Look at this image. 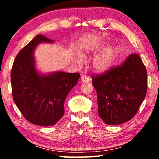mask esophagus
<instances>
[{"instance_id":"1","label":"esophagus","mask_w":159,"mask_h":159,"mask_svg":"<svg viewBox=\"0 0 159 159\" xmlns=\"http://www.w3.org/2000/svg\"><path fill=\"white\" fill-rule=\"evenodd\" d=\"M90 80V78L88 77V76H82L81 78H80V81L83 82V83H87V82H89Z\"/></svg>"}]
</instances>
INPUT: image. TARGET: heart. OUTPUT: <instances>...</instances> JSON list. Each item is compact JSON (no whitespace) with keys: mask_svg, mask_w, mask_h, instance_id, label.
<instances>
[{"mask_svg":"<svg viewBox=\"0 0 159 159\" xmlns=\"http://www.w3.org/2000/svg\"><path fill=\"white\" fill-rule=\"evenodd\" d=\"M104 45H100L102 48ZM121 55V50L117 45H109L102 51L94 59L93 62V69L98 72H104L111 69L115 65ZM79 62L81 61L80 59L78 60Z\"/></svg>","mask_w":159,"mask_h":159,"instance_id":"b5f03b06","label":"heart"}]
</instances>
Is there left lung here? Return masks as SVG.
<instances>
[{
    "label": "left lung",
    "instance_id": "8db88e82",
    "mask_svg": "<svg viewBox=\"0 0 159 159\" xmlns=\"http://www.w3.org/2000/svg\"><path fill=\"white\" fill-rule=\"evenodd\" d=\"M91 77L98 114L106 124H122L134 117L147 91V69L138 54L129 55L122 65Z\"/></svg>",
    "mask_w": 159,
    "mask_h": 159
}]
</instances>
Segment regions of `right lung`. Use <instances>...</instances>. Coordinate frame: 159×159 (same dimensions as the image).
<instances>
[{
	"label": "right lung",
	"instance_id": "add662e5",
	"mask_svg": "<svg viewBox=\"0 0 159 159\" xmlns=\"http://www.w3.org/2000/svg\"><path fill=\"white\" fill-rule=\"evenodd\" d=\"M38 35L18 52L11 70L12 98L23 116L33 124H55L64 114L66 95L79 80V73L56 72L39 75L33 53L41 42H52Z\"/></svg>",
	"mask_w": 159,
	"mask_h": 159
}]
</instances>
